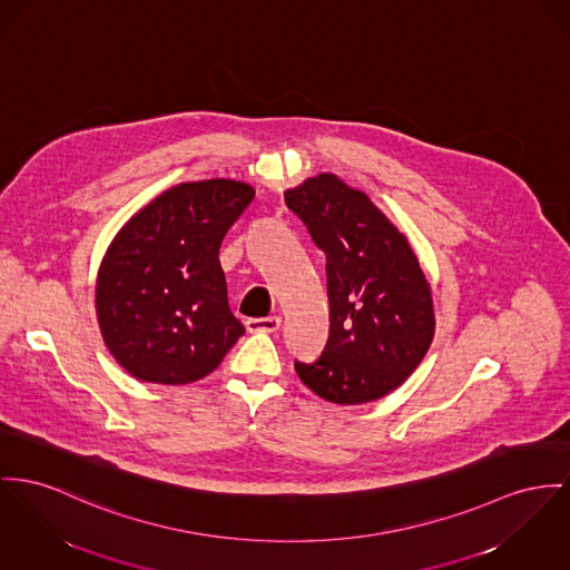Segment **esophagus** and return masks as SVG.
Returning a JSON list of instances; mask_svg holds the SVG:
<instances>
[{
	"label": "esophagus",
	"instance_id": "obj_1",
	"mask_svg": "<svg viewBox=\"0 0 570 570\" xmlns=\"http://www.w3.org/2000/svg\"><path fill=\"white\" fill-rule=\"evenodd\" d=\"M246 328L250 333H276L281 328V317L269 315V317H253L246 322Z\"/></svg>",
	"mask_w": 570,
	"mask_h": 570
}]
</instances>
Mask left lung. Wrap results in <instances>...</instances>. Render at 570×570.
<instances>
[{
  "instance_id": "obj_1",
  "label": "left lung",
  "mask_w": 570,
  "mask_h": 570,
  "mask_svg": "<svg viewBox=\"0 0 570 570\" xmlns=\"http://www.w3.org/2000/svg\"><path fill=\"white\" fill-rule=\"evenodd\" d=\"M287 207L326 255L331 335L304 384L333 404H367L395 391L434 340L430 283L409 239L365 191L320 173L285 191Z\"/></svg>"
}]
</instances>
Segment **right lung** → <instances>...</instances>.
<instances>
[{"instance_id":"1","label":"right lung","mask_w":570,"mask_h":570,"mask_svg":"<svg viewBox=\"0 0 570 570\" xmlns=\"http://www.w3.org/2000/svg\"><path fill=\"white\" fill-rule=\"evenodd\" d=\"M255 198L235 179L173 186L110 242L95 285L101 337L134 379L188 384L212 374L244 335L218 253Z\"/></svg>"}]
</instances>
